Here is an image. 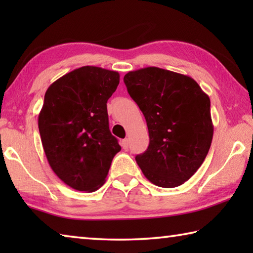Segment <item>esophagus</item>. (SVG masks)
<instances>
[{"label":"esophagus","instance_id":"1","mask_svg":"<svg viewBox=\"0 0 253 253\" xmlns=\"http://www.w3.org/2000/svg\"><path fill=\"white\" fill-rule=\"evenodd\" d=\"M122 146H123V148H124V149H127V148H128V146H129V140H128L127 138L123 139V142H122Z\"/></svg>","mask_w":253,"mask_h":253}]
</instances>
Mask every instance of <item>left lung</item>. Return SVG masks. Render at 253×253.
Wrapping results in <instances>:
<instances>
[{
    "mask_svg": "<svg viewBox=\"0 0 253 253\" xmlns=\"http://www.w3.org/2000/svg\"><path fill=\"white\" fill-rule=\"evenodd\" d=\"M127 91L146 119L149 145L136 162L160 187L182 185L202 165L213 137L209 96L194 79L147 67L124 77Z\"/></svg>",
    "mask_w": 253,
    "mask_h": 253,
    "instance_id": "left-lung-1",
    "label": "left lung"
}]
</instances>
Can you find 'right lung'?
I'll use <instances>...</instances> for the list:
<instances>
[{"mask_svg": "<svg viewBox=\"0 0 253 253\" xmlns=\"http://www.w3.org/2000/svg\"><path fill=\"white\" fill-rule=\"evenodd\" d=\"M118 84L117 71L84 66L55 80L44 95L38 124L46 160L77 191L98 190L122 149L107 113Z\"/></svg>", "mask_w": 253, "mask_h": 253, "instance_id": "right-lung-1", "label": "right lung"}]
</instances>
